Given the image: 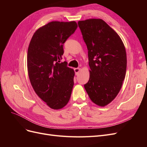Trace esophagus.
I'll list each match as a JSON object with an SVG mask.
<instances>
[{
  "label": "esophagus",
  "instance_id": "34e87169",
  "mask_svg": "<svg viewBox=\"0 0 147 147\" xmlns=\"http://www.w3.org/2000/svg\"><path fill=\"white\" fill-rule=\"evenodd\" d=\"M74 71H75V75H78L79 74L80 71V68H75V69H74Z\"/></svg>",
  "mask_w": 147,
  "mask_h": 147
}]
</instances>
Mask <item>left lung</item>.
Wrapping results in <instances>:
<instances>
[{"mask_svg":"<svg viewBox=\"0 0 147 147\" xmlns=\"http://www.w3.org/2000/svg\"><path fill=\"white\" fill-rule=\"evenodd\" d=\"M88 50L90 79L84 85L90 99L104 107L118 95L125 78L127 58L122 40L101 19L80 21Z\"/></svg>","mask_w":147,"mask_h":147,"instance_id":"obj_1","label":"left lung"}]
</instances>
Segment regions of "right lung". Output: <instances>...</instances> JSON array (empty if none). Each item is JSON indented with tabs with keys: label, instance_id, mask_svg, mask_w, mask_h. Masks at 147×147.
<instances>
[{
	"label": "right lung",
	"instance_id": "1",
	"mask_svg": "<svg viewBox=\"0 0 147 147\" xmlns=\"http://www.w3.org/2000/svg\"><path fill=\"white\" fill-rule=\"evenodd\" d=\"M78 27L75 21H52L38 29L31 38L27 65L34 91L52 109L63 108L69 101L75 72L61 63L63 44Z\"/></svg>",
	"mask_w": 147,
	"mask_h": 147
}]
</instances>
